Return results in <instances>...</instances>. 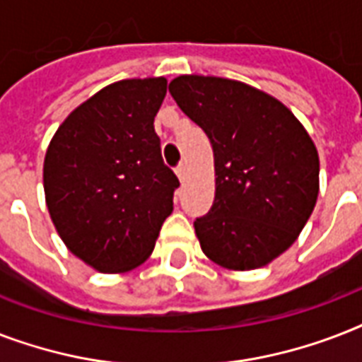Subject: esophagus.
<instances>
[{
	"mask_svg": "<svg viewBox=\"0 0 362 362\" xmlns=\"http://www.w3.org/2000/svg\"><path fill=\"white\" fill-rule=\"evenodd\" d=\"M176 176L180 178V182L186 180V167H184V165H178V167H176Z\"/></svg>",
	"mask_w": 362,
	"mask_h": 362,
	"instance_id": "obj_1",
	"label": "esophagus"
}]
</instances>
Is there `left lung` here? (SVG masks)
<instances>
[{
  "instance_id": "obj_1",
  "label": "left lung",
  "mask_w": 362,
  "mask_h": 362,
  "mask_svg": "<svg viewBox=\"0 0 362 362\" xmlns=\"http://www.w3.org/2000/svg\"><path fill=\"white\" fill-rule=\"evenodd\" d=\"M169 92L214 150V204L193 223L201 250L229 270L269 264L297 240L317 201L320 156L308 131L244 82L182 75Z\"/></svg>"
}]
</instances>
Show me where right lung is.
Instances as JSON below:
<instances>
[{"label": "right lung", "mask_w": 362, "mask_h": 362, "mask_svg": "<svg viewBox=\"0 0 362 362\" xmlns=\"http://www.w3.org/2000/svg\"><path fill=\"white\" fill-rule=\"evenodd\" d=\"M167 78H127L78 105L47 148L48 214L69 252L99 272L150 257L180 182L163 163L153 118Z\"/></svg>", "instance_id": "obj_1"}]
</instances>
